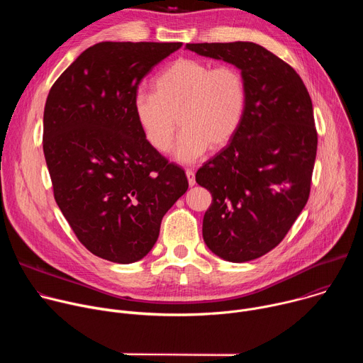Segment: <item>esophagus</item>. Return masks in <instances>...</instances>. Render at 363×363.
I'll use <instances>...</instances> for the list:
<instances>
[{
    "label": "esophagus",
    "mask_w": 363,
    "mask_h": 363,
    "mask_svg": "<svg viewBox=\"0 0 363 363\" xmlns=\"http://www.w3.org/2000/svg\"><path fill=\"white\" fill-rule=\"evenodd\" d=\"M186 178H188V184H189V186H194L195 185V174H194V171H191V169H186Z\"/></svg>",
    "instance_id": "1"
}]
</instances>
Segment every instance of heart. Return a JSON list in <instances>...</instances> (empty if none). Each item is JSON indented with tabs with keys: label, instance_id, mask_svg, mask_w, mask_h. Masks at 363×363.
I'll use <instances>...</instances> for the list:
<instances>
[{
	"label": "heart",
	"instance_id": "1",
	"mask_svg": "<svg viewBox=\"0 0 363 363\" xmlns=\"http://www.w3.org/2000/svg\"><path fill=\"white\" fill-rule=\"evenodd\" d=\"M247 86L240 69L213 67L198 59H178L153 80V93L138 91L133 113L146 142L160 153L175 146L179 162H192L206 150L224 147L245 112Z\"/></svg>",
	"mask_w": 363,
	"mask_h": 363
}]
</instances>
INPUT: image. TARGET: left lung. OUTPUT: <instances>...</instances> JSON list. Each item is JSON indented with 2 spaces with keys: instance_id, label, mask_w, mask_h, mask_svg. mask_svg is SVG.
<instances>
[{
  "instance_id": "left-lung-1",
  "label": "left lung",
  "mask_w": 363,
  "mask_h": 363,
  "mask_svg": "<svg viewBox=\"0 0 363 363\" xmlns=\"http://www.w3.org/2000/svg\"><path fill=\"white\" fill-rule=\"evenodd\" d=\"M186 48L224 60L245 79L242 122L195 175L211 192L203 241L231 263H245L277 247L308 199L318 150L312 99L296 70L250 41L196 43Z\"/></svg>"
}]
</instances>
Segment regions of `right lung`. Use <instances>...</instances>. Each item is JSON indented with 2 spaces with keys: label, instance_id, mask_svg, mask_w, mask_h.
Returning a JSON list of instances; mask_svg holds the SVG:
<instances>
[{
  "label": "right lung",
  "instance_id": "right-lung-1",
  "mask_svg": "<svg viewBox=\"0 0 363 363\" xmlns=\"http://www.w3.org/2000/svg\"><path fill=\"white\" fill-rule=\"evenodd\" d=\"M181 45L97 43L48 91L43 150L55 199L77 240L108 262L143 258L188 189L184 169L146 142L133 113L142 79Z\"/></svg>",
  "mask_w": 363,
  "mask_h": 363
}]
</instances>
